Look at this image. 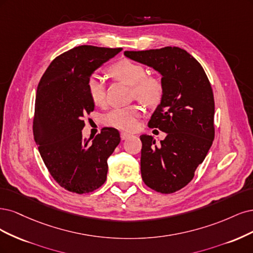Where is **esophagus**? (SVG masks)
<instances>
[{"label": "esophagus", "instance_id": "esophagus-1", "mask_svg": "<svg viewBox=\"0 0 253 253\" xmlns=\"http://www.w3.org/2000/svg\"><path fill=\"white\" fill-rule=\"evenodd\" d=\"M130 136H131V134L126 133V132H121V138H122V140H127V138H129Z\"/></svg>", "mask_w": 253, "mask_h": 253}]
</instances>
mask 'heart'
<instances>
[{
	"label": "heart",
	"mask_w": 253,
	"mask_h": 253,
	"mask_svg": "<svg viewBox=\"0 0 253 253\" xmlns=\"http://www.w3.org/2000/svg\"><path fill=\"white\" fill-rule=\"evenodd\" d=\"M107 71L113 80L131 86V95L143 103L153 106L162 100L164 86L161 79L146 75L147 72L143 65L128 59H122L113 63ZM87 92L93 104L103 105L105 103L106 89L99 78L91 77L88 80ZM142 113L143 110L138 105L115 108L105 116L104 123L124 131H133L138 126V120Z\"/></svg>",
	"instance_id": "obj_1"
}]
</instances>
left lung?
<instances>
[{"instance_id":"8db88e82","label":"left lung","mask_w":253,"mask_h":253,"mask_svg":"<svg viewBox=\"0 0 253 253\" xmlns=\"http://www.w3.org/2000/svg\"><path fill=\"white\" fill-rule=\"evenodd\" d=\"M124 54L162 75L164 92L148 126L167 136L157 144L152 135H141V173L149 188L173 193L190 183L212 145V88L202 65L182 48L168 46Z\"/></svg>"}]
</instances>
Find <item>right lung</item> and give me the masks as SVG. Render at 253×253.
<instances>
[{
	"instance_id": "obj_1",
	"label": "right lung",
	"mask_w": 253,
	"mask_h": 253,
	"mask_svg": "<svg viewBox=\"0 0 253 253\" xmlns=\"http://www.w3.org/2000/svg\"><path fill=\"white\" fill-rule=\"evenodd\" d=\"M122 48L83 45L50 63L38 86L34 136L49 173L64 189L83 194L107 177V159L120 144L117 129L104 127L90 142L83 138V120L94 109L87 92L92 72Z\"/></svg>"
}]
</instances>
